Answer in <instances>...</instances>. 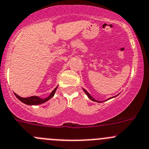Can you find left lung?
<instances>
[{"mask_svg":"<svg viewBox=\"0 0 149 149\" xmlns=\"http://www.w3.org/2000/svg\"><path fill=\"white\" fill-rule=\"evenodd\" d=\"M83 90H84V92H85V94H86V95H87V97H88V99H90V100H92V101H94V102H98V103H101V102H103V101L102 102V101H98V100H96L95 99H94V98H93L92 97H91V94H90L89 93H88V91H86V89H84V88H83ZM118 95H116V96H118ZM116 96H115V97H110V98L107 99V100H104V101H107V100H110V99H112V98H114V97H116Z\"/></svg>","mask_w":149,"mask_h":149,"instance_id":"obj_1","label":"left lung"}]
</instances>
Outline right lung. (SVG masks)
<instances>
[{"mask_svg": "<svg viewBox=\"0 0 149 149\" xmlns=\"http://www.w3.org/2000/svg\"><path fill=\"white\" fill-rule=\"evenodd\" d=\"M57 88H58V86L50 93L49 96L46 98H41L40 97H37V96H32V97H26V98H23V97H21L20 96H19L18 94H15V96L18 98V100H20L22 102L26 104L27 105H38V104H43L46 102H47L48 100H50L54 95H55V93L56 91Z\"/></svg>", "mask_w": 149, "mask_h": 149, "instance_id": "1", "label": "right lung"}]
</instances>
